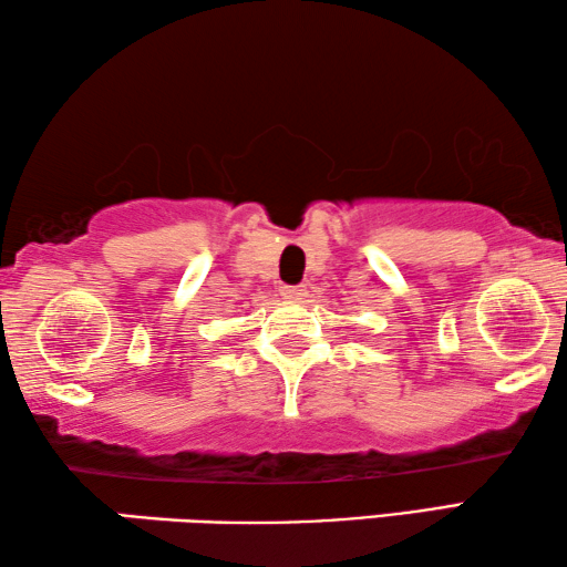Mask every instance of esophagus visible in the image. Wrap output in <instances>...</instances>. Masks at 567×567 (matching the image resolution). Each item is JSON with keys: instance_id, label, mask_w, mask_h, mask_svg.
Instances as JSON below:
<instances>
[{"instance_id": "obj_1", "label": "esophagus", "mask_w": 567, "mask_h": 567, "mask_svg": "<svg viewBox=\"0 0 567 567\" xmlns=\"http://www.w3.org/2000/svg\"><path fill=\"white\" fill-rule=\"evenodd\" d=\"M306 293L303 286H281V296L284 299H301Z\"/></svg>"}]
</instances>
